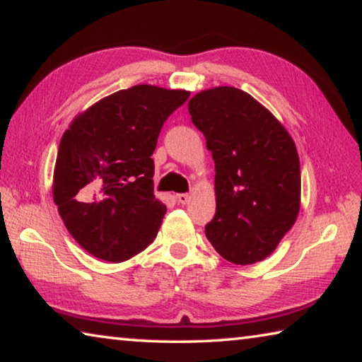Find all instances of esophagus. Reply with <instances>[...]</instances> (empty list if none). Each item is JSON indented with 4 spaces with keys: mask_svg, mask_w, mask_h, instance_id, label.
Segmentation results:
<instances>
[{
    "mask_svg": "<svg viewBox=\"0 0 362 362\" xmlns=\"http://www.w3.org/2000/svg\"><path fill=\"white\" fill-rule=\"evenodd\" d=\"M177 199H179L180 204H188L189 203V194L179 193V194H177Z\"/></svg>",
    "mask_w": 362,
    "mask_h": 362,
    "instance_id": "obj_1",
    "label": "esophagus"
}]
</instances>
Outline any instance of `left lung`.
I'll return each instance as SVG.
<instances>
[{
    "label": "left lung",
    "mask_w": 362,
    "mask_h": 362,
    "mask_svg": "<svg viewBox=\"0 0 362 362\" xmlns=\"http://www.w3.org/2000/svg\"><path fill=\"white\" fill-rule=\"evenodd\" d=\"M188 112L216 163L214 249L252 265L278 247L300 211V161L289 132L252 95L230 86L192 97Z\"/></svg>",
    "instance_id": "obj_1"
}]
</instances>
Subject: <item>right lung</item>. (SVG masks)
<instances>
[{
  "label": "right lung",
  "instance_id": "add662e5",
  "mask_svg": "<svg viewBox=\"0 0 362 362\" xmlns=\"http://www.w3.org/2000/svg\"><path fill=\"white\" fill-rule=\"evenodd\" d=\"M189 93L137 84L70 122L59 145L52 196L86 252L124 262L153 243L166 206L153 194L151 155L164 121Z\"/></svg>",
  "mask_w": 362,
  "mask_h": 362
}]
</instances>
